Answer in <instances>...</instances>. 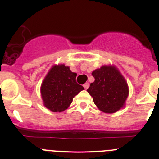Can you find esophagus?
<instances>
[{"label": "esophagus", "instance_id": "1", "mask_svg": "<svg viewBox=\"0 0 159 159\" xmlns=\"http://www.w3.org/2000/svg\"><path fill=\"white\" fill-rule=\"evenodd\" d=\"M89 83H88V82H86L85 84H84V88L85 89H89Z\"/></svg>", "mask_w": 159, "mask_h": 159}]
</instances>
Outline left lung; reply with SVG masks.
<instances>
[{
  "instance_id": "obj_1",
  "label": "left lung",
  "mask_w": 159,
  "mask_h": 159,
  "mask_svg": "<svg viewBox=\"0 0 159 159\" xmlns=\"http://www.w3.org/2000/svg\"><path fill=\"white\" fill-rule=\"evenodd\" d=\"M94 81L87 90L94 103L105 113H115L125 106L129 96L127 82L114 65H103L92 72Z\"/></svg>"
}]
</instances>
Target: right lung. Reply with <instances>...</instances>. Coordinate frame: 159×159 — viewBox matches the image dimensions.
I'll return each instance as SVG.
<instances>
[{
    "instance_id": "right-lung-1",
    "label": "right lung",
    "mask_w": 159,
    "mask_h": 159,
    "mask_svg": "<svg viewBox=\"0 0 159 159\" xmlns=\"http://www.w3.org/2000/svg\"><path fill=\"white\" fill-rule=\"evenodd\" d=\"M77 74L65 65H54L41 86L44 105L53 112L66 110L73 98L84 89L76 82Z\"/></svg>"
}]
</instances>
